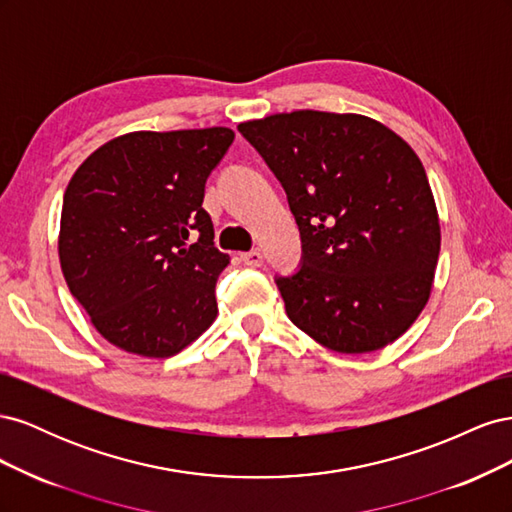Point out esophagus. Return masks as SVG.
<instances>
[{"label": "esophagus", "instance_id": "34e87169", "mask_svg": "<svg viewBox=\"0 0 512 512\" xmlns=\"http://www.w3.org/2000/svg\"><path fill=\"white\" fill-rule=\"evenodd\" d=\"M241 260L245 262L247 267H260L262 265V254L258 250H252V252L241 254Z\"/></svg>", "mask_w": 512, "mask_h": 512}]
</instances>
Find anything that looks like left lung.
<instances>
[{
	"label": "left lung",
	"instance_id": "left-lung-1",
	"mask_svg": "<svg viewBox=\"0 0 512 512\" xmlns=\"http://www.w3.org/2000/svg\"><path fill=\"white\" fill-rule=\"evenodd\" d=\"M239 132L284 185L301 232V269L275 280L288 318L342 354L393 344L427 305L440 254L414 149L354 113H277Z\"/></svg>",
	"mask_w": 512,
	"mask_h": 512
}]
</instances>
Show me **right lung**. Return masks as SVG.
Segmentation results:
<instances>
[{
  "instance_id": "1",
  "label": "right lung",
  "mask_w": 512,
  "mask_h": 512,
  "mask_svg": "<svg viewBox=\"0 0 512 512\" xmlns=\"http://www.w3.org/2000/svg\"><path fill=\"white\" fill-rule=\"evenodd\" d=\"M232 141L230 128L130 132L76 168L59 262L106 342L164 359L213 324L215 282L230 258L213 245L203 198Z\"/></svg>"
}]
</instances>
